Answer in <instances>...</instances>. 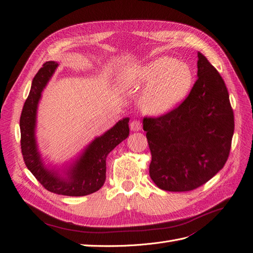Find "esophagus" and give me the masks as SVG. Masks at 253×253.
I'll list each match as a JSON object with an SVG mask.
<instances>
[{
    "instance_id": "obj_1",
    "label": "esophagus",
    "mask_w": 253,
    "mask_h": 253,
    "mask_svg": "<svg viewBox=\"0 0 253 253\" xmlns=\"http://www.w3.org/2000/svg\"><path fill=\"white\" fill-rule=\"evenodd\" d=\"M129 127H131V131L138 132L141 129V122L139 120H133L129 125Z\"/></svg>"
}]
</instances>
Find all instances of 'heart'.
Listing matches in <instances>:
<instances>
[{"label": "heart", "mask_w": 253, "mask_h": 253, "mask_svg": "<svg viewBox=\"0 0 253 253\" xmlns=\"http://www.w3.org/2000/svg\"><path fill=\"white\" fill-rule=\"evenodd\" d=\"M127 85H148L140 97L141 110L152 115L169 112L188 94L193 73L186 63L162 57L139 67L125 77Z\"/></svg>", "instance_id": "b5f03b06"}]
</instances>
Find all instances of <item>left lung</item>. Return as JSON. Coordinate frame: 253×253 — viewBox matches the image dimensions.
I'll list each match as a JSON object with an SVG mask.
<instances>
[{"label":"left lung","instance_id":"obj_1","mask_svg":"<svg viewBox=\"0 0 253 253\" xmlns=\"http://www.w3.org/2000/svg\"><path fill=\"white\" fill-rule=\"evenodd\" d=\"M197 57L198 78L188 97L169 113L142 121L150 176L170 192L203 186L223 169L231 149L234 116L226 84L203 53Z\"/></svg>","mask_w":253,"mask_h":253}]
</instances>
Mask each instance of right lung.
Returning <instances> with one entry per match:
<instances>
[{"label":"right lung","mask_w":253,"mask_h":253,"mask_svg":"<svg viewBox=\"0 0 253 253\" xmlns=\"http://www.w3.org/2000/svg\"><path fill=\"white\" fill-rule=\"evenodd\" d=\"M58 63L48 61L37 73L29 95L23 106L20 129L21 149L27 169L34 174L41 185L50 192L67 196H84L96 192L105 181L106 157L129 134L128 118L119 120L103 135L96 137L82 154L60 174L58 170L45 166L38 151L36 140L37 110L42 90L55 73Z\"/></svg>","instance_id":"1"}]
</instances>
